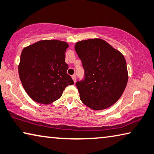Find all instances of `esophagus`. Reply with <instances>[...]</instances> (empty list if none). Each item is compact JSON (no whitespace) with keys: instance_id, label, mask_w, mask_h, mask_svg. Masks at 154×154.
Masks as SVG:
<instances>
[{"instance_id":"34e87169","label":"esophagus","mask_w":154,"mask_h":154,"mask_svg":"<svg viewBox=\"0 0 154 154\" xmlns=\"http://www.w3.org/2000/svg\"><path fill=\"white\" fill-rule=\"evenodd\" d=\"M72 78L73 81H74V82H75V81H76V76H75V75H73L72 76Z\"/></svg>"}]
</instances>
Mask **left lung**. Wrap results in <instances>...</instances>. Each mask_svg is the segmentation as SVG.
<instances>
[{"instance_id":"8db88e82","label":"left lung","mask_w":154,"mask_h":154,"mask_svg":"<svg viewBox=\"0 0 154 154\" xmlns=\"http://www.w3.org/2000/svg\"><path fill=\"white\" fill-rule=\"evenodd\" d=\"M75 50L85 70L84 79L75 83L82 103L97 110L112 106L128 82L124 55L101 39L80 41Z\"/></svg>"}]
</instances>
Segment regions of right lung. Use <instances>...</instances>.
Returning a JSON list of instances; mask_svg holds the SVG:
<instances>
[{"label":"right lung","instance_id":"1","mask_svg":"<svg viewBox=\"0 0 154 154\" xmlns=\"http://www.w3.org/2000/svg\"><path fill=\"white\" fill-rule=\"evenodd\" d=\"M66 42L42 40L24 48L19 64L22 85L37 103L50 104L61 97L66 86L74 82L67 74Z\"/></svg>","mask_w":154,"mask_h":154}]
</instances>
